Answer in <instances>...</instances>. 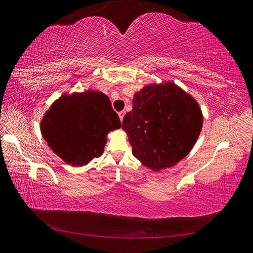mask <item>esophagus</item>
<instances>
[{
    "instance_id": "1",
    "label": "esophagus",
    "mask_w": 253,
    "mask_h": 253,
    "mask_svg": "<svg viewBox=\"0 0 253 253\" xmlns=\"http://www.w3.org/2000/svg\"><path fill=\"white\" fill-rule=\"evenodd\" d=\"M124 115H126V111H121V112H119V117H120V121H123V118Z\"/></svg>"
}]
</instances>
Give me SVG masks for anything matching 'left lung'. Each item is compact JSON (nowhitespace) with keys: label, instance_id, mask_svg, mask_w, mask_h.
I'll list each match as a JSON object with an SVG mask.
<instances>
[{"label":"left lung","instance_id":"left-lung-1","mask_svg":"<svg viewBox=\"0 0 253 253\" xmlns=\"http://www.w3.org/2000/svg\"><path fill=\"white\" fill-rule=\"evenodd\" d=\"M198 103L173 83L151 84L136 92L122 129L133 156L159 171L176 165L191 151L202 127Z\"/></svg>","mask_w":253,"mask_h":253}]
</instances>
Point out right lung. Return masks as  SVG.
Masks as SVG:
<instances>
[{"mask_svg": "<svg viewBox=\"0 0 253 253\" xmlns=\"http://www.w3.org/2000/svg\"><path fill=\"white\" fill-rule=\"evenodd\" d=\"M121 127L108 96L100 91L62 95L41 122L48 147L71 166L82 167L103 153L106 134Z\"/></svg>", "mask_w": 253, "mask_h": 253, "instance_id": "1", "label": "right lung"}]
</instances>
